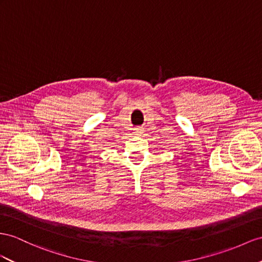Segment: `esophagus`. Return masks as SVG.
<instances>
[{"instance_id":"obj_1","label":"esophagus","mask_w":262,"mask_h":262,"mask_svg":"<svg viewBox=\"0 0 262 262\" xmlns=\"http://www.w3.org/2000/svg\"><path fill=\"white\" fill-rule=\"evenodd\" d=\"M134 130H135V132H134V133H135L136 135H140V134L143 133V130H142V128H140V127H136V128L134 129Z\"/></svg>"}]
</instances>
